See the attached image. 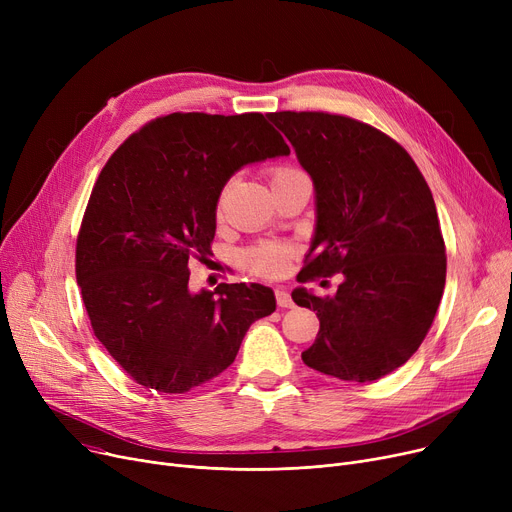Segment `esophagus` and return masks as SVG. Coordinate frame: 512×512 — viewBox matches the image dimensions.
I'll return each instance as SVG.
<instances>
[{"instance_id":"obj_1","label":"esophagus","mask_w":512,"mask_h":512,"mask_svg":"<svg viewBox=\"0 0 512 512\" xmlns=\"http://www.w3.org/2000/svg\"><path fill=\"white\" fill-rule=\"evenodd\" d=\"M276 303H278V307H282V309H288V307H292V299H290V294H288L284 288H278V290H276Z\"/></svg>"}]
</instances>
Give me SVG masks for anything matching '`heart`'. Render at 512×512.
I'll use <instances>...</instances> for the list:
<instances>
[{
  "instance_id": "1",
  "label": "heart",
  "mask_w": 512,
  "mask_h": 512,
  "mask_svg": "<svg viewBox=\"0 0 512 512\" xmlns=\"http://www.w3.org/2000/svg\"><path fill=\"white\" fill-rule=\"evenodd\" d=\"M301 174V170L292 168V166H276L270 170V180H272V186ZM228 186L230 182L222 188L220 193V199H218V211L222 207V201L228 193ZM292 255V249L290 247H284V245H259V247H253L249 251H245V255H242V263H245L249 270L257 276H263V278H274V276H280L284 270H286V263Z\"/></svg>"
}]
</instances>
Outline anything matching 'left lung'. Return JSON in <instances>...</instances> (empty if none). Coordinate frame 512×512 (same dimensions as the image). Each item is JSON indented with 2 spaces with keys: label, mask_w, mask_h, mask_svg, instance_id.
Returning a JSON list of instances; mask_svg holds the SVG:
<instances>
[{
  "label": "left lung",
  "mask_w": 512,
  "mask_h": 512,
  "mask_svg": "<svg viewBox=\"0 0 512 512\" xmlns=\"http://www.w3.org/2000/svg\"><path fill=\"white\" fill-rule=\"evenodd\" d=\"M315 184L317 226L299 282L342 274L334 297L292 301L319 317L305 365L373 382L405 365L434 324L446 247L432 191L413 157L382 130L328 112L267 116Z\"/></svg>",
  "instance_id": "8db88e82"
}]
</instances>
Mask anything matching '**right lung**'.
<instances>
[{
	"mask_svg": "<svg viewBox=\"0 0 512 512\" xmlns=\"http://www.w3.org/2000/svg\"><path fill=\"white\" fill-rule=\"evenodd\" d=\"M263 114L174 112L107 159L76 238V282L93 334L130 378L184 394L228 369L276 299L261 284L188 290V261L215 236V205L242 166L288 155Z\"/></svg>",
	"mask_w": 512,
	"mask_h": 512,
	"instance_id": "add662e5",
	"label": "right lung"
}]
</instances>
